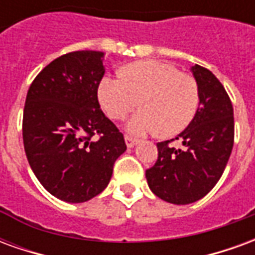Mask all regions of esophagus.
I'll return each mask as SVG.
<instances>
[{
  "label": "esophagus",
  "mask_w": 255,
  "mask_h": 255,
  "mask_svg": "<svg viewBox=\"0 0 255 255\" xmlns=\"http://www.w3.org/2000/svg\"><path fill=\"white\" fill-rule=\"evenodd\" d=\"M126 144H127V147H133L135 144L138 143V139L135 138H131V136H128V135H126Z\"/></svg>",
  "instance_id": "obj_1"
}]
</instances>
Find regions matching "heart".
I'll list each match as a JSON object with an SVG mask.
<instances>
[{
	"instance_id": "heart-1",
	"label": "heart",
	"mask_w": 255,
	"mask_h": 255,
	"mask_svg": "<svg viewBox=\"0 0 255 255\" xmlns=\"http://www.w3.org/2000/svg\"><path fill=\"white\" fill-rule=\"evenodd\" d=\"M126 128L133 135L155 132L171 136L192 122L199 106L195 79L161 61H139L123 69V76H105L98 86V101L111 119L119 120L136 108Z\"/></svg>"
}]
</instances>
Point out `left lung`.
<instances>
[{
  "mask_svg": "<svg viewBox=\"0 0 255 255\" xmlns=\"http://www.w3.org/2000/svg\"><path fill=\"white\" fill-rule=\"evenodd\" d=\"M191 72L199 90V106L187 128L171 140L158 142V158L146 171L151 191L162 201L187 205L203 198L219 182L234 146V108L224 86L201 65ZM172 139V140H175Z\"/></svg>",
  "mask_w": 255,
  "mask_h": 255,
  "instance_id": "left-lung-1",
  "label": "left lung"
}]
</instances>
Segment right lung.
I'll use <instances>...</instances> for the list:
<instances>
[{"label": "right lung", "instance_id": "1", "mask_svg": "<svg viewBox=\"0 0 255 255\" xmlns=\"http://www.w3.org/2000/svg\"><path fill=\"white\" fill-rule=\"evenodd\" d=\"M102 63V52L64 54L38 73L25 98L28 164L42 186L65 202H86L104 191L115 161L127 150L123 133L100 108Z\"/></svg>", "mask_w": 255, "mask_h": 255}]
</instances>
